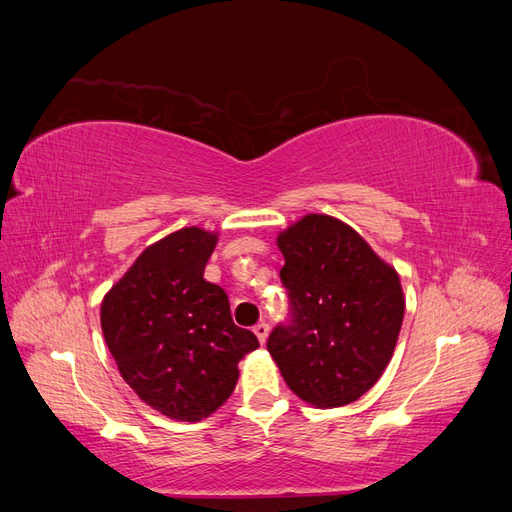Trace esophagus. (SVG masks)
I'll use <instances>...</instances> for the list:
<instances>
[{
  "label": "esophagus",
  "instance_id": "obj_1",
  "mask_svg": "<svg viewBox=\"0 0 512 512\" xmlns=\"http://www.w3.org/2000/svg\"><path fill=\"white\" fill-rule=\"evenodd\" d=\"M254 333H256V337H258V342L265 344L267 337H269V324H267V322H258L256 327H254Z\"/></svg>",
  "mask_w": 512,
  "mask_h": 512
}]
</instances>
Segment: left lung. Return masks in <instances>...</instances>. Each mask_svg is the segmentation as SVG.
<instances>
[{"label":"left lung","mask_w":512,"mask_h":512,"mask_svg":"<svg viewBox=\"0 0 512 512\" xmlns=\"http://www.w3.org/2000/svg\"><path fill=\"white\" fill-rule=\"evenodd\" d=\"M292 322L267 350L290 391L316 408L365 395L389 365L406 299L397 271L346 222L307 213L277 235Z\"/></svg>","instance_id":"left-lung-1"}]
</instances>
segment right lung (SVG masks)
Returning <instances> with one entry per match:
<instances>
[{"mask_svg":"<svg viewBox=\"0 0 512 512\" xmlns=\"http://www.w3.org/2000/svg\"><path fill=\"white\" fill-rule=\"evenodd\" d=\"M218 232L198 226L149 245L104 294L100 324L121 378L147 406L198 423L239 380V361L258 348L237 327L226 292L205 280Z\"/></svg>","mask_w":512,"mask_h":512,"instance_id":"obj_1","label":"right lung"}]
</instances>
